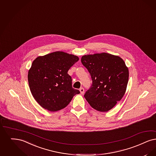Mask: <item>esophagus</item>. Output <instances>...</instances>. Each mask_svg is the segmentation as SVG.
Returning <instances> with one entry per match:
<instances>
[{"label":"esophagus","instance_id":"1","mask_svg":"<svg viewBox=\"0 0 156 156\" xmlns=\"http://www.w3.org/2000/svg\"><path fill=\"white\" fill-rule=\"evenodd\" d=\"M80 92H81V94H84V92H85L84 88H83V87H81V88L80 89Z\"/></svg>","mask_w":156,"mask_h":156}]
</instances>
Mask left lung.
Wrapping results in <instances>:
<instances>
[{
	"label": "left lung",
	"mask_w": 156,
	"mask_h": 156,
	"mask_svg": "<svg viewBox=\"0 0 156 156\" xmlns=\"http://www.w3.org/2000/svg\"><path fill=\"white\" fill-rule=\"evenodd\" d=\"M82 64L90 73L92 84L84 97L94 109L106 112L124 96L129 71L119 56L107 53L83 56Z\"/></svg>",
	"instance_id": "obj_1"
}]
</instances>
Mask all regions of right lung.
<instances>
[{"mask_svg":"<svg viewBox=\"0 0 156 156\" xmlns=\"http://www.w3.org/2000/svg\"><path fill=\"white\" fill-rule=\"evenodd\" d=\"M78 57L63 51L39 56L28 71L29 87L34 99L44 109L56 112L65 108L80 90L72 87L68 71Z\"/></svg>","mask_w":156,"mask_h":156,"instance_id":"1","label":"right lung"}]
</instances>
